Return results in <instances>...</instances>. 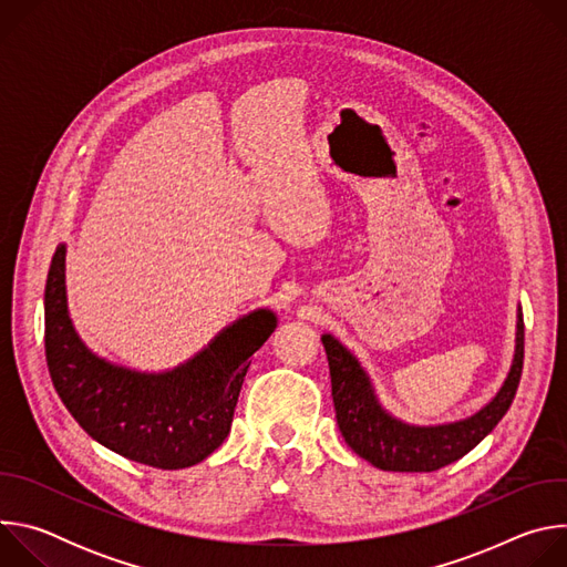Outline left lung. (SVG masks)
<instances>
[{"label": "left lung", "mask_w": 567, "mask_h": 567, "mask_svg": "<svg viewBox=\"0 0 567 567\" xmlns=\"http://www.w3.org/2000/svg\"><path fill=\"white\" fill-rule=\"evenodd\" d=\"M320 341L330 361L337 424L348 446L377 468L411 473L437 471L460 460L496 429L516 396L525 357V326L518 307L514 361L496 396L471 417L437 426H415L396 420L381 406L368 372L343 343L332 334H322Z\"/></svg>", "instance_id": "8db88e82"}]
</instances>
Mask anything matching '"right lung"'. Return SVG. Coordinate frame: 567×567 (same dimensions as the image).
Instances as JSON below:
<instances>
[{
	"label": "right lung",
	"instance_id": "1",
	"mask_svg": "<svg viewBox=\"0 0 567 567\" xmlns=\"http://www.w3.org/2000/svg\"><path fill=\"white\" fill-rule=\"evenodd\" d=\"M66 247L53 254L44 289V350L55 392L83 431L110 451L154 466L186 468L228 435L251 357L278 318L256 309L224 328L202 352L166 372H138L94 354L66 307Z\"/></svg>",
	"mask_w": 567,
	"mask_h": 567
}]
</instances>
